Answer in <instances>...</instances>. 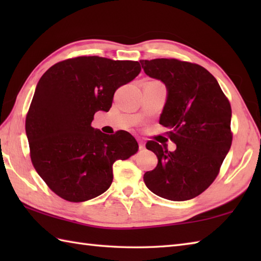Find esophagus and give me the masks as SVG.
<instances>
[{
	"mask_svg": "<svg viewBox=\"0 0 261 261\" xmlns=\"http://www.w3.org/2000/svg\"><path fill=\"white\" fill-rule=\"evenodd\" d=\"M145 149V143H143V141L139 140V150H143Z\"/></svg>",
	"mask_w": 261,
	"mask_h": 261,
	"instance_id": "34e87169",
	"label": "esophagus"
}]
</instances>
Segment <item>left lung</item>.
<instances>
[{
    "label": "left lung",
    "instance_id": "1",
    "mask_svg": "<svg viewBox=\"0 0 261 261\" xmlns=\"http://www.w3.org/2000/svg\"><path fill=\"white\" fill-rule=\"evenodd\" d=\"M145 73L167 87L159 123L176 150L156 141L147 149L158 165L143 175L146 186L170 201H187L212 184L232 143L231 105L215 77L197 64L175 58L140 60Z\"/></svg>",
    "mask_w": 261,
    "mask_h": 261
}]
</instances>
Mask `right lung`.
<instances>
[{
  "label": "right lung",
  "mask_w": 261,
  "mask_h": 261,
  "mask_svg": "<svg viewBox=\"0 0 261 261\" xmlns=\"http://www.w3.org/2000/svg\"><path fill=\"white\" fill-rule=\"evenodd\" d=\"M140 63L98 56L69 58L39 81L25 118L33 167L50 190L68 202H85L112 184L115 160L137 153L129 132L94 130L97 111L112 107L115 91L134 81Z\"/></svg>",
  "instance_id": "obj_1"
}]
</instances>
